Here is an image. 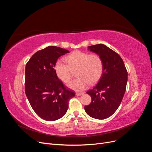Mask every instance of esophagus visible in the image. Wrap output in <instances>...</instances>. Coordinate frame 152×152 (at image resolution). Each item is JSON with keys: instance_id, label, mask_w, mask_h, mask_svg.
I'll return each instance as SVG.
<instances>
[{"instance_id": "esophagus-1", "label": "esophagus", "mask_w": 152, "mask_h": 152, "mask_svg": "<svg viewBox=\"0 0 152 152\" xmlns=\"http://www.w3.org/2000/svg\"><path fill=\"white\" fill-rule=\"evenodd\" d=\"M83 94L84 93H76V96H80Z\"/></svg>"}]
</instances>
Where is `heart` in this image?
<instances>
[{
    "instance_id": "b5f03b06",
    "label": "heart",
    "mask_w": 152,
    "mask_h": 152,
    "mask_svg": "<svg viewBox=\"0 0 152 152\" xmlns=\"http://www.w3.org/2000/svg\"><path fill=\"white\" fill-rule=\"evenodd\" d=\"M65 63L58 60L54 65V70L58 77L64 83L71 80L75 72L76 79L69 84L71 89L76 91L84 89L88 84H94L103 73V61L97 54L77 50L69 54L66 58Z\"/></svg>"
}]
</instances>
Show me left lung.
Instances as JSON below:
<instances>
[{
    "instance_id": "8db88e82",
    "label": "left lung",
    "mask_w": 152,
    "mask_h": 152,
    "mask_svg": "<svg viewBox=\"0 0 152 152\" xmlns=\"http://www.w3.org/2000/svg\"><path fill=\"white\" fill-rule=\"evenodd\" d=\"M103 61V73L98 84L87 93L91 102L84 107L86 112L96 119H105L115 112L126 90L127 71L121 57L104 44L89 46Z\"/></svg>"
}]
</instances>
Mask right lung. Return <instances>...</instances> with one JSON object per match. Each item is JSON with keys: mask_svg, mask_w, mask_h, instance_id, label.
<instances>
[{"mask_svg": "<svg viewBox=\"0 0 152 152\" xmlns=\"http://www.w3.org/2000/svg\"><path fill=\"white\" fill-rule=\"evenodd\" d=\"M69 50L49 46L36 52L26 64L25 94L34 112L42 119L54 121L61 118L75 92L69 90L54 70L57 59Z\"/></svg>", "mask_w": 152, "mask_h": 152, "instance_id": "right-lung-1", "label": "right lung"}]
</instances>
